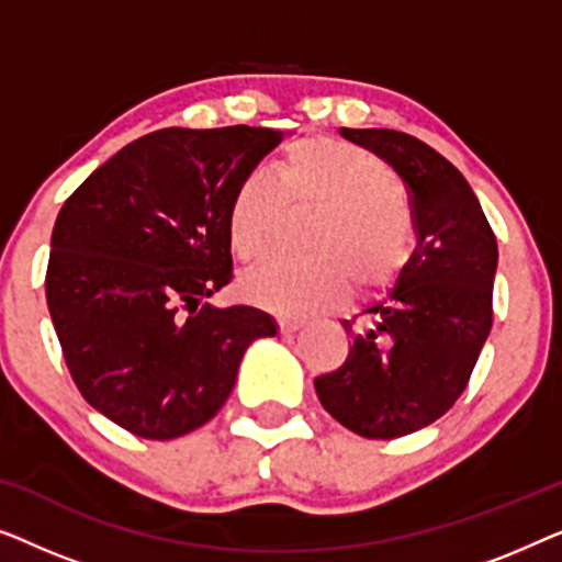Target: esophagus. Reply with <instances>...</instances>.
<instances>
[{
	"label": "esophagus",
	"mask_w": 562,
	"mask_h": 562,
	"mask_svg": "<svg viewBox=\"0 0 562 562\" xmlns=\"http://www.w3.org/2000/svg\"><path fill=\"white\" fill-rule=\"evenodd\" d=\"M304 325H306L304 317H291V314H283V317H279L281 333H296V329H302Z\"/></svg>",
	"instance_id": "obj_1"
}]
</instances>
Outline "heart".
Returning <instances> with one entry per match:
<instances>
[{
    "mask_svg": "<svg viewBox=\"0 0 562 562\" xmlns=\"http://www.w3.org/2000/svg\"><path fill=\"white\" fill-rule=\"evenodd\" d=\"M312 210L304 222L306 256L273 258L243 276L245 299L276 312H314L345 296L348 279L373 289L409 260L414 217L396 191V176L379 156L337 137H302L273 166L245 173L229 194V248L245 263L273 248L286 214Z\"/></svg>",
    "mask_w": 562,
    "mask_h": 562,
    "instance_id": "obj_1",
    "label": "heart"
}]
</instances>
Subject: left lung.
Instances as JSON below:
<instances>
[{"label":"left lung","instance_id":"left-lung-1","mask_svg":"<svg viewBox=\"0 0 562 562\" xmlns=\"http://www.w3.org/2000/svg\"><path fill=\"white\" fill-rule=\"evenodd\" d=\"M402 176L417 233L389 299L368 306L345 363L317 375L325 409L360 437L394 440L440 419L463 394L494 319L496 235L463 173L398 130H340Z\"/></svg>","mask_w":562,"mask_h":562}]
</instances>
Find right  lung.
I'll list each match as a JSON object with an SVG mask.
<instances>
[{
	"label": "right lung",
	"instance_id": "add662e5",
	"mask_svg": "<svg viewBox=\"0 0 562 562\" xmlns=\"http://www.w3.org/2000/svg\"><path fill=\"white\" fill-rule=\"evenodd\" d=\"M281 137L156 130L60 206L45 273L53 327L81 396L127 432L173 440L206 425L248 345L276 335L266 312L206 299L233 281L229 194Z\"/></svg>",
	"mask_w": 562,
	"mask_h": 562
}]
</instances>
